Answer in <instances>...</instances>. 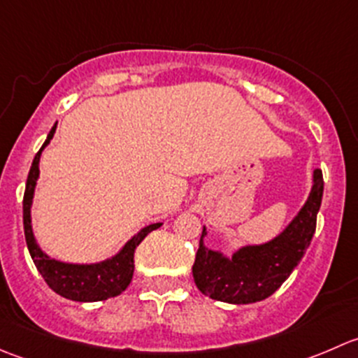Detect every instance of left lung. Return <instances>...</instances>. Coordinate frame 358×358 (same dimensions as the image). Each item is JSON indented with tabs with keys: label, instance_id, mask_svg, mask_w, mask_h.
<instances>
[{
	"label": "left lung",
	"instance_id": "8db88e82",
	"mask_svg": "<svg viewBox=\"0 0 358 358\" xmlns=\"http://www.w3.org/2000/svg\"><path fill=\"white\" fill-rule=\"evenodd\" d=\"M324 194L322 171H313V185L305 206L277 237L265 244L243 246L232 258L204 246L206 227L192 273L202 294L232 305L262 301L273 294L301 262L317 225Z\"/></svg>",
	"mask_w": 358,
	"mask_h": 358
}]
</instances>
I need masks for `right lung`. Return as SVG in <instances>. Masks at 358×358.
I'll use <instances>...</instances> for the list:
<instances>
[{"label":"right lung","mask_w":358,"mask_h":358,"mask_svg":"<svg viewBox=\"0 0 358 358\" xmlns=\"http://www.w3.org/2000/svg\"><path fill=\"white\" fill-rule=\"evenodd\" d=\"M57 124L50 129L46 142L36 154L32 161L31 169H29L27 183H25L24 192V234L27 249L31 252V258L34 262L36 268L41 273L45 282L52 287L57 294L64 298L72 299V301H103L107 298L121 294L126 287L129 286L133 279V270H135V249L150 234L152 230L159 229L162 223H152L140 230L138 234L131 237L128 243L122 246L117 255L109 259H103L99 263H90V265H78V263H64L59 259H53L39 248L36 243L34 232L31 225V206L32 197H34L36 182L39 176V157H41L43 149L53 138Z\"/></svg>","instance_id":"add662e5"}]
</instances>
